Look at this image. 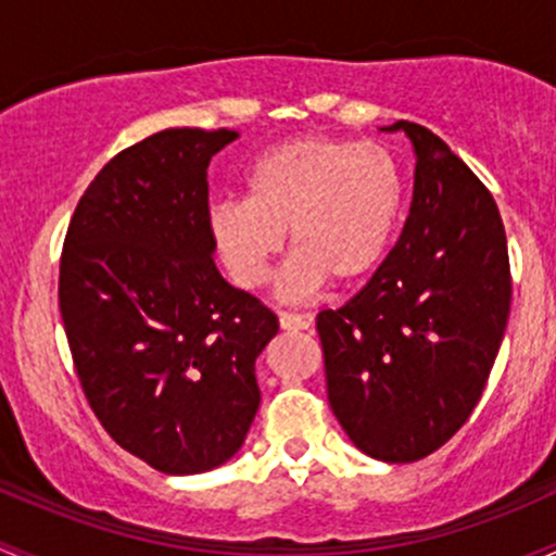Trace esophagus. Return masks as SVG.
Listing matches in <instances>:
<instances>
[{
    "label": "esophagus",
    "instance_id": "esophagus-1",
    "mask_svg": "<svg viewBox=\"0 0 556 556\" xmlns=\"http://www.w3.org/2000/svg\"><path fill=\"white\" fill-rule=\"evenodd\" d=\"M278 324H280V329H286V331H305L313 326V318L302 316V313H280Z\"/></svg>",
    "mask_w": 556,
    "mask_h": 556
}]
</instances>
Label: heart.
<instances>
[{
	"label": "heart",
	"instance_id": "heart-1",
	"mask_svg": "<svg viewBox=\"0 0 556 556\" xmlns=\"http://www.w3.org/2000/svg\"><path fill=\"white\" fill-rule=\"evenodd\" d=\"M404 205L399 160L382 144L302 136L270 147L245 174V198L211 205L208 227L227 273L260 289L289 232L286 300H307L331 278L362 280L386 260Z\"/></svg>",
	"mask_w": 556,
	"mask_h": 556
}]
</instances>
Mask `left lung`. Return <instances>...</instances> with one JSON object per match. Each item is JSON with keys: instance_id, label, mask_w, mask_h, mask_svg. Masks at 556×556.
Masks as SVG:
<instances>
[{"instance_id": "left-lung-1", "label": "left lung", "mask_w": 556, "mask_h": 556, "mask_svg": "<svg viewBox=\"0 0 556 556\" xmlns=\"http://www.w3.org/2000/svg\"><path fill=\"white\" fill-rule=\"evenodd\" d=\"M415 147V192L391 254L337 311H320L331 412L369 457L415 463L482 399L508 311L511 267L492 194L455 152L399 119Z\"/></svg>"}]
</instances>
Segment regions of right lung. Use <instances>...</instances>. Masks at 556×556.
Returning <instances> with one entry per match:
<instances>
[{
    "label": "right lung",
    "mask_w": 556,
    "mask_h": 556,
    "mask_svg": "<svg viewBox=\"0 0 556 556\" xmlns=\"http://www.w3.org/2000/svg\"><path fill=\"white\" fill-rule=\"evenodd\" d=\"M236 130L168 128L114 154L79 198L59 307L90 409L130 455L203 473L260 409L254 362L278 318L214 265L208 163Z\"/></svg>",
    "instance_id": "obj_1"
}]
</instances>
